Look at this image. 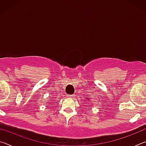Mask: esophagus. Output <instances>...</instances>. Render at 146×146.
Returning a JSON list of instances; mask_svg holds the SVG:
<instances>
[{"mask_svg":"<svg viewBox=\"0 0 146 146\" xmlns=\"http://www.w3.org/2000/svg\"><path fill=\"white\" fill-rule=\"evenodd\" d=\"M74 97V95H68V98H73Z\"/></svg>","mask_w":146,"mask_h":146,"instance_id":"obj_1","label":"esophagus"}]
</instances>
